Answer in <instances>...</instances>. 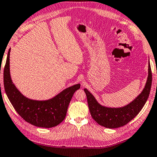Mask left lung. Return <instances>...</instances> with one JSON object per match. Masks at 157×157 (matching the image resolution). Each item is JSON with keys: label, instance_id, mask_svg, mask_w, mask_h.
I'll list each match as a JSON object with an SVG mask.
<instances>
[{"label": "left lung", "instance_id": "1", "mask_svg": "<svg viewBox=\"0 0 157 157\" xmlns=\"http://www.w3.org/2000/svg\"><path fill=\"white\" fill-rule=\"evenodd\" d=\"M151 81L152 75L149 61L148 77L143 90L132 102L119 108H110L102 106L98 102L92 94L86 88H84L89 110L93 119L99 125L109 128H116L126 125L139 114L146 103L150 93Z\"/></svg>", "mask_w": 157, "mask_h": 157}]
</instances>
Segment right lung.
<instances>
[{
  "instance_id": "1",
  "label": "right lung",
  "mask_w": 157,
  "mask_h": 157,
  "mask_svg": "<svg viewBox=\"0 0 157 157\" xmlns=\"http://www.w3.org/2000/svg\"><path fill=\"white\" fill-rule=\"evenodd\" d=\"M9 50L4 67L3 81L6 93L14 109L26 122L41 128H52L59 125L66 117L69 104L74 93L80 88V84L69 87L48 100L29 99L17 90L10 74Z\"/></svg>"
}]
</instances>
